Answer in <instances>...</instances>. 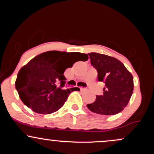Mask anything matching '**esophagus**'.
Masks as SVG:
<instances>
[{
    "mask_svg": "<svg viewBox=\"0 0 154 154\" xmlns=\"http://www.w3.org/2000/svg\"><path fill=\"white\" fill-rule=\"evenodd\" d=\"M80 88L81 91H85V90H86V88H82V87H81V88Z\"/></svg>",
    "mask_w": 154,
    "mask_h": 154,
    "instance_id": "obj_1",
    "label": "esophagus"
}]
</instances>
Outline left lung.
I'll return each mask as SVG.
<instances>
[{"label":"left lung","instance_id":"obj_1","mask_svg":"<svg viewBox=\"0 0 154 154\" xmlns=\"http://www.w3.org/2000/svg\"><path fill=\"white\" fill-rule=\"evenodd\" d=\"M91 65L98 72V82L105 83L103 94L96 95L87 106L92 112L114 115L126 107L133 93V77L121 61L98 53L88 54Z\"/></svg>","mask_w":154,"mask_h":154}]
</instances>
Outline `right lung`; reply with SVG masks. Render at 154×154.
I'll return each instance as SVG.
<instances>
[{"mask_svg": "<svg viewBox=\"0 0 154 154\" xmlns=\"http://www.w3.org/2000/svg\"><path fill=\"white\" fill-rule=\"evenodd\" d=\"M88 56L78 52L51 51L33 58L19 70L15 87L24 105L38 114L54 113L63 106L77 88L63 90L65 70ZM60 85L59 86L58 84Z\"/></svg>", "mask_w": 154, "mask_h": 154, "instance_id": "obj_1", "label": "right lung"}]
</instances>
